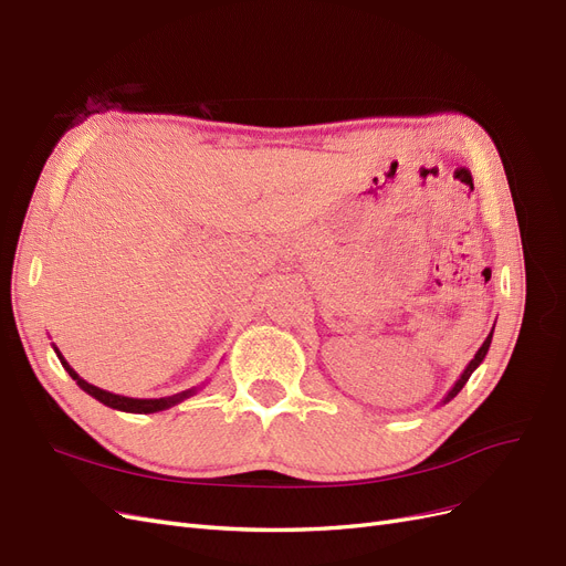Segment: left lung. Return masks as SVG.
<instances>
[{
  "label": "left lung",
  "instance_id": "obj_1",
  "mask_svg": "<svg viewBox=\"0 0 566 566\" xmlns=\"http://www.w3.org/2000/svg\"><path fill=\"white\" fill-rule=\"evenodd\" d=\"M491 337H493V328H491V333H489V337L484 339V345L482 347H479V352L474 354V358H472V361L468 364V368L465 370H462V375H460V378L455 380V385L449 389V394H447V397H443L441 399V403H449L453 397H455V394L462 389V387H465V382L470 380V375L479 368V364H482L484 361V358H486V352H489V347H491Z\"/></svg>",
  "mask_w": 566,
  "mask_h": 566
}]
</instances>
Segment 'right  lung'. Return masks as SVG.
<instances>
[{
	"instance_id": "obj_1",
	"label": "right lung",
	"mask_w": 566,
	"mask_h": 566,
	"mask_svg": "<svg viewBox=\"0 0 566 566\" xmlns=\"http://www.w3.org/2000/svg\"><path fill=\"white\" fill-rule=\"evenodd\" d=\"M54 352H56V356H59L61 366L65 368V373L71 375V378L77 382V387H80V389L87 391L90 397H94L96 401H101L104 406L115 408V410H125V413H158V410H167V408H172V406L181 403L184 399L193 397V394H198V389H202V387H205V385H198V387H191V389H186V391L172 394V397H160V399H132V397H123V394H113V391H106V389H101V387L90 385L87 380H82L80 375L73 370V366L65 361L63 354L59 352V347H56V345H54Z\"/></svg>"
}]
</instances>
